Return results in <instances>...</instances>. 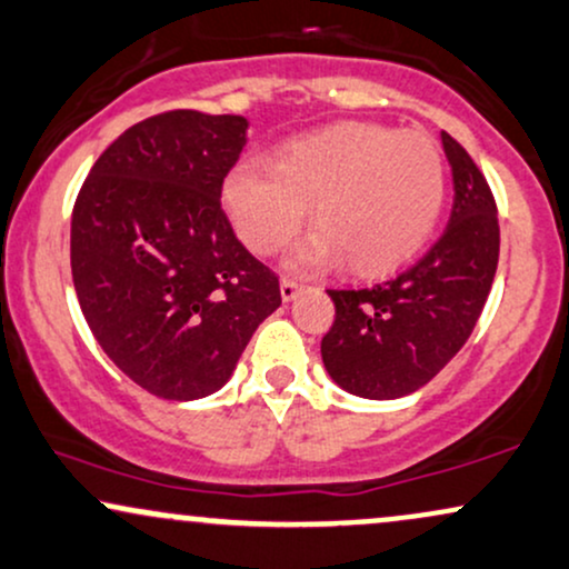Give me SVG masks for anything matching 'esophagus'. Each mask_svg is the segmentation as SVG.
<instances>
[{"mask_svg": "<svg viewBox=\"0 0 569 569\" xmlns=\"http://www.w3.org/2000/svg\"><path fill=\"white\" fill-rule=\"evenodd\" d=\"M299 291H302V283H299V280H291V278L280 280V297H283V302H291Z\"/></svg>", "mask_w": 569, "mask_h": 569, "instance_id": "34e87169", "label": "esophagus"}]
</instances>
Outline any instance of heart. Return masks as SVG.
<instances>
[{"label":"heart","instance_id":"1","mask_svg":"<svg viewBox=\"0 0 569 569\" xmlns=\"http://www.w3.org/2000/svg\"><path fill=\"white\" fill-rule=\"evenodd\" d=\"M448 198V167L435 137L368 121H341L293 137L276 167L246 159L230 169L222 203L238 238L276 254L302 230L312 207L315 236L291 251L293 270L345 259L352 276H385L432 238Z\"/></svg>","mask_w":569,"mask_h":569}]
</instances>
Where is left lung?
I'll list each match as a JSON object with an SVG mask.
<instances>
[{
  "instance_id": "obj_1",
  "label": "left lung",
  "mask_w": 569,
  "mask_h": 569,
  "mask_svg": "<svg viewBox=\"0 0 569 569\" xmlns=\"http://www.w3.org/2000/svg\"><path fill=\"white\" fill-rule=\"evenodd\" d=\"M442 148L456 196L440 241L385 283L328 289L337 318L320 341L323 366L341 389L368 400H395L429 385L467 345L496 278V198L448 132Z\"/></svg>"
}]
</instances>
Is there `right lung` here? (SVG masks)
<instances>
[{
    "mask_svg": "<svg viewBox=\"0 0 569 569\" xmlns=\"http://www.w3.org/2000/svg\"><path fill=\"white\" fill-rule=\"evenodd\" d=\"M246 129L230 113L150 116L102 150L73 203L71 272L89 331L163 400L217 392L280 307L278 276L219 203Z\"/></svg>",
    "mask_w": 569,
    "mask_h": 569,
    "instance_id": "obj_1",
    "label": "right lung"
}]
</instances>
